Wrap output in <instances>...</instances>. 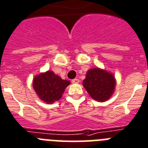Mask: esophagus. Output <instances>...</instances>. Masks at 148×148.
I'll list each match as a JSON object with an SVG mask.
<instances>
[{"label":"esophagus","mask_w":148,"mask_h":148,"mask_svg":"<svg viewBox=\"0 0 148 148\" xmlns=\"http://www.w3.org/2000/svg\"><path fill=\"white\" fill-rule=\"evenodd\" d=\"M71 82H72L73 83H79V79H77V78H75V79H72V80H71Z\"/></svg>","instance_id":"obj_1"}]
</instances>
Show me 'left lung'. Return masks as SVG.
Here are the masks:
<instances>
[{"label": "left lung", "instance_id": "8db88e82", "mask_svg": "<svg viewBox=\"0 0 148 148\" xmlns=\"http://www.w3.org/2000/svg\"><path fill=\"white\" fill-rule=\"evenodd\" d=\"M83 84L92 98L101 102L112 96L115 80L112 74L97 68L88 71Z\"/></svg>", "mask_w": 148, "mask_h": 148}]
</instances>
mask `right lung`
Returning <instances> with one entry per match:
<instances>
[{"instance_id":"right-lung-1","label":"right lung","mask_w":148,"mask_h":148,"mask_svg":"<svg viewBox=\"0 0 148 148\" xmlns=\"http://www.w3.org/2000/svg\"><path fill=\"white\" fill-rule=\"evenodd\" d=\"M69 84V80L61 79L51 71L40 74L33 79L34 90L39 98L47 103L59 101Z\"/></svg>"}]
</instances>
